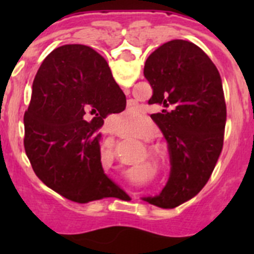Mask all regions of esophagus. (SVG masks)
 I'll use <instances>...</instances> for the list:
<instances>
[{
  "instance_id": "esophagus-1",
  "label": "esophagus",
  "mask_w": 254,
  "mask_h": 254,
  "mask_svg": "<svg viewBox=\"0 0 254 254\" xmlns=\"http://www.w3.org/2000/svg\"><path fill=\"white\" fill-rule=\"evenodd\" d=\"M123 91H125L126 94H129V90H128V89H125V90H123Z\"/></svg>"
}]
</instances>
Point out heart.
<instances>
[{
    "label": "heart",
    "instance_id": "obj_1",
    "mask_svg": "<svg viewBox=\"0 0 254 254\" xmlns=\"http://www.w3.org/2000/svg\"><path fill=\"white\" fill-rule=\"evenodd\" d=\"M122 117L126 122H128V123L137 122V121L141 118V113L138 111H136V109H131V111L126 112Z\"/></svg>",
    "mask_w": 254,
    "mask_h": 254
}]
</instances>
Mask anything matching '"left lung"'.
I'll return each mask as SVG.
<instances>
[{
  "label": "left lung",
  "instance_id": "8db88e82",
  "mask_svg": "<svg viewBox=\"0 0 254 254\" xmlns=\"http://www.w3.org/2000/svg\"><path fill=\"white\" fill-rule=\"evenodd\" d=\"M143 75L152 89L151 114L167 138L170 177L161 193L147 202L174 208L205 187L224 143L226 105L221 77L202 49L174 39L155 49Z\"/></svg>",
  "mask_w": 254,
  "mask_h": 254
}]
</instances>
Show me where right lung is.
I'll return each instance as SVG.
<instances>
[{
    "label": "right lung",
    "instance_id": "obj_1",
    "mask_svg": "<svg viewBox=\"0 0 254 254\" xmlns=\"http://www.w3.org/2000/svg\"><path fill=\"white\" fill-rule=\"evenodd\" d=\"M125 108L107 61L91 47L67 44L51 52L24 116V147L38 178L77 203L121 193L103 170L99 129L108 114Z\"/></svg>",
    "mask_w": 254,
    "mask_h": 254
}]
</instances>
